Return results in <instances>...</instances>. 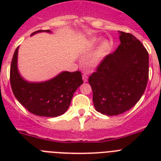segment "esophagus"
<instances>
[{
	"mask_svg": "<svg viewBox=\"0 0 161 161\" xmlns=\"http://www.w3.org/2000/svg\"><path fill=\"white\" fill-rule=\"evenodd\" d=\"M83 82H87L88 81V76L86 75V74H83Z\"/></svg>",
	"mask_w": 161,
	"mask_h": 161,
	"instance_id": "obj_1",
	"label": "esophagus"
}]
</instances>
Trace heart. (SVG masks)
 I'll list each match as a JSON object with an SVG mask.
<instances>
[{
  "instance_id": "obj_1",
  "label": "heart",
  "mask_w": 161,
  "mask_h": 161,
  "mask_svg": "<svg viewBox=\"0 0 161 161\" xmlns=\"http://www.w3.org/2000/svg\"><path fill=\"white\" fill-rule=\"evenodd\" d=\"M100 41L99 37H93L90 41V46L94 47L96 44L98 43V42ZM113 42L110 40H103L100 43L98 44L97 48L93 51V53L90 55V57L88 59V64L90 67L95 68L98 67L102 62H103L105 58L112 50Z\"/></svg>"
}]
</instances>
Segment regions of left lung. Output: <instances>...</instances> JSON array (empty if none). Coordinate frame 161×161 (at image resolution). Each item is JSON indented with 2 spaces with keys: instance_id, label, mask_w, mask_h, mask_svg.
Wrapping results in <instances>:
<instances>
[{
  "instance_id": "1",
  "label": "left lung",
  "mask_w": 161,
  "mask_h": 161,
  "mask_svg": "<svg viewBox=\"0 0 161 161\" xmlns=\"http://www.w3.org/2000/svg\"><path fill=\"white\" fill-rule=\"evenodd\" d=\"M119 32V46L88 78L94 108L108 116L134 107L142 97L149 78L147 50L132 34Z\"/></svg>"
}]
</instances>
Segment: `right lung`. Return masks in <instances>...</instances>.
Returning a JSON list of instances; mask_svg holds the SVG:
<instances>
[{
	"mask_svg": "<svg viewBox=\"0 0 161 161\" xmlns=\"http://www.w3.org/2000/svg\"><path fill=\"white\" fill-rule=\"evenodd\" d=\"M50 30H39L31 36ZM18 48L14 53L10 71L11 89L16 98L33 114L42 117H58L68 110L73 93L83 84L79 71H63L50 80L33 83L24 79L17 68Z\"/></svg>",
	"mask_w": 161,
	"mask_h": 161,
	"instance_id": "right-lung-1",
	"label": "right lung"
}]
</instances>
